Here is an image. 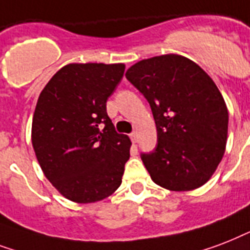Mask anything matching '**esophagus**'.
I'll return each instance as SVG.
<instances>
[{"label": "esophagus", "instance_id": "1", "mask_svg": "<svg viewBox=\"0 0 250 250\" xmlns=\"http://www.w3.org/2000/svg\"><path fill=\"white\" fill-rule=\"evenodd\" d=\"M130 139H131V142H133V143H137L138 135H137V133H135V131H133V133L130 134Z\"/></svg>", "mask_w": 250, "mask_h": 250}]
</instances>
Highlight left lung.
Returning a JSON list of instances; mask_svg holds the SVG:
<instances>
[{"label":"left lung","instance_id":"obj_1","mask_svg":"<svg viewBox=\"0 0 250 250\" xmlns=\"http://www.w3.org/2000/svg\"><path fill=\"white\" fill-rule=\"evenodd\" d=\"M125 77L146 98L155 120V148L141 154L152 181L175 191L202 187L227 141L228 111L214 81L177 55L142 60Z\"/></svg>","mask_w":250,"mask_h":250}]
</instances>
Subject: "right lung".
<instances>
[{"mask_svg": "<svg viewBox=\"0 0 250 250\" xmlns=\"http://www.w3.org/2000/svg\"><path fill=\"white\" fill-rule=\"evenodd\" d=\"M124 71V63H69L39 96L32 146L46 179L70 201H102L121 185L131 142L116 131L107 100Z\"/></svg>", "mask_w": 250, "mask_h": 250, "instance_id": "obj_1", "label": "right lung"}]
</instances>
